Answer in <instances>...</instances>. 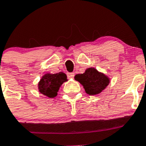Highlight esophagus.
Instances as JSON below:
<instances>
[{
  "mask_svg": "<svg viewBox=\"0 0 146 146\" xmlns=\"http://www.w3.org/2000/svg\"><path fill=\"white\" fill-rule=\"evenodd\" d=\"M68 77H69V79H72V78H74V73H69V74H67Z\"/></svg>",
  "mask_w": 146,
  "mask_h": 146,
  "instance_id": "obj_1",
  "label": "esophagus"
}]
</instances>
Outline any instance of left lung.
Segmentation results:
<instances>
[{
    "label": "left lung",
    "instance_id": "left-lung-1",
    "mask_svg": "<svg viewBox=\"0 0 146 146\" xmlns=\"http://www.w3.org/2000/svg\"><path fill=\"white\" fill-rule=\"evenodd\" d=\"M74 80L83 86L86 94L96 95L102 92L110 82V78L94 67H89L84 73L77 74Z\"/></svg>",
    "mask_w": 146,
    "mask_h": 146
}]
</instances>
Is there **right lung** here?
<instances>
[{
    "label": "right lung",
    "mask_w": 146,
    "mask_h": 146,
    "mask_svg": "<svg viewBox=\"0 0 146 146\" xmlns=\"http://www.w3.org/2000/svg\"><path fill=\"white\" fill-rule=\"evenodd\" d=\"M68 81L67 76L64 72L56 74L46 73L42 77L38 83V91L49 98H55L61 85Z\"/></svg>",
    "instance_id": "add662e5"
}]
</instances>
